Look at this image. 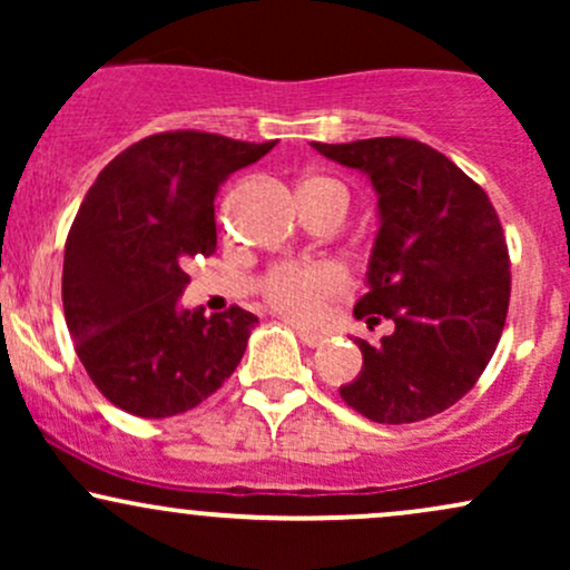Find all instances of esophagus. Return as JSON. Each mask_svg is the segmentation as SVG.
<instances>
[{"label": "esophagus", "mask_w": 570, "mask_h": 570, "mask_svg": "<svg viewBox=\"0 0 570 570\" xmlns=\"http://www.w3.org/2000/svg\"><path fill=\"white\" fill-rule=\"evenodd\" d=\"M294 330H297V337L303 340L307 348H318V345L326 340L324 335H318V332H307V330H303V326H294Z\"/></svg>", "instance_id": "1"}]
</instances>
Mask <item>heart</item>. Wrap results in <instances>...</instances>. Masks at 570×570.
Returning <instances> with one entry per match:
<instances>
[{"mask_svg":"<svg viewBox=\"0 0 570 570\" xmlns=\"http://www.w3.org/2000/svg\"><path fill=\"white\" fill-rule=\"evenodd\" d=\"M299 187L318 189L345 198V189L324 176H311ZM345 286V276L335 265H276L259 281V292L267 305L294 322H311L318 316L324 299Z\"/></svg>","mask_w":570,"mask_h":570,"instance_id":"1","label":"heart"}]
</instances>
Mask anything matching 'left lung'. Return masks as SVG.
<instances>
[{
    "label": "left lung",
    "instance_id": "1",
    "mask_svg": "<svg viewBox=\"0 0 570 570\" xmlns=\"http://www.w3.org/2000/svg\"><path fill=\"white\" fill-rule=\"evenodd\" d=\"M311 147L372 181L377 235L353 316L394 322L377 345L353 340L364 364L340 396L391 426L453 407L488 367L509 311V252L493 203L453 160L415 139Z\"/></svg>",
    "mask_w": 570,
    "mask_h": 570
}]
</instances>
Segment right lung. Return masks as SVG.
<instances>
[{"mask_svg": "<svg viewBox=\"0 0 570 570\" xmlns=\"http://www.w3.org/2000/svg\"><path fill=\"white\" fill-rule=\"evenodd\" d=\"M273 147L155 134L117 155L85 195L63 248V316L90 381L120 410L179 415L238 367L259 318L238 305L203 316L179 299L189 259L217 248L219 185Z\"/></svg>", "mask_w": 570, "mask_h": 570, "instance_id": "add662e5", "label": "right lung"}]
</instances>
